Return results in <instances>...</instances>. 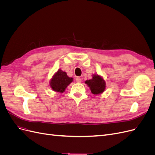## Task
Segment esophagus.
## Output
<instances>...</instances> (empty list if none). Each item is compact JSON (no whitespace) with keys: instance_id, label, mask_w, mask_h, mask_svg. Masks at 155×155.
Masks as SVG:
<instances>
[{"instance_id":"esophagus-1","label":"esophagus","mask_w":155,"mask_h":155,"mask_svg":"<svg viewBox=\"0 0 155 155\" xmlns=\"http://www.w3.org/2000/svg\"><path fill=\"white\" fill-rule=\"evenodd\" d=\"M76 80L77 83H81V78H79V77H78V78H76Z\"/></svg>"}]
</instances>
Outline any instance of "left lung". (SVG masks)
I'll return each mask as SVG.
<instances>
[{
  "mask_svg": "<svg viewBox=\"0 0 155 155\" xmlns=\"http://www.w3.org/2000/svg\"><path fill=\"white\" fill-rule=\"evenodd\" d=\"M90 88L91 92L94 95L101 94L105 91L106 82L102 76L98 74L92 75V78L85 81Z\"/></svg>",
  "mask_w": 155,
  "mask_h": 155,
  "instance_id": "8db88e82",
  "label": "left lung"
}]
</instances>
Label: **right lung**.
I'll use <instances>...</instances> for the list:
<instances>
[{"mask_svg":"<svg viewBox=\"0 0 155 155\" xmlns=\"http://www.w3.org/2000/svg\"><path fill=\"white\" fill-rule=\"evenodd\" d=\"M73 81V78L67 76V73L59 69L51 78L50 81V88L55 92L63 93L65 89Z\"/></svg>","mask_w":155,"mask_h":155,"instance_id":"1","label":"right lung"}]
</instances>
